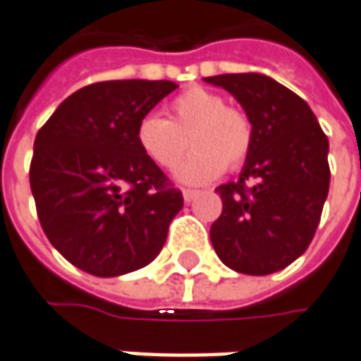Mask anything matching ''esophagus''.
Returning <instances> with one entry per match:
<instances>
[{"label":"esophagus","instance_id":"obj_1","mask_svg":"<svg viewBox=\"0 0 361 361\" xmlns=\"http://www.w3.org/2000/svg\"><path fill=\"white\" fill-rule=\"evenodd\" d=\"M183 202H185V204H190V202H193V200H195V197H197V193L200 192H195V190H183Z\"/></svg>","mask_w":361,"mask_h":361}]
</instances>
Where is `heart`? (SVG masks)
<instances>
[{
	"label": "heart",
	"instance_id": "1",
	"mask_svg": "<svg viewBox=\"0 0 361 361\" xmlns=\"http://www.w3.org/2000/svg\"><path fill=\"white\" fill-rule=\"evenodd\" d=\"M169 119L147 114L135 128L137 145L152 164L171 169L185 154L190 135L193 152L176 171L185 185L218 180L226 168H238L250 156L254 128L250 118L226 106V99L205 87H190L168 107Z\"/></svg>",
	"mask_w": 361,
	"mask_h": 361
}]
</instances>
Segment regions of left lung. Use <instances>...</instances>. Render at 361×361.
Returning a JSON list of instances; mask_svg holds the SVG:
<instances>
[{
  "mask_svg": "<svg viewBox=\"0 0 361 361\" xmlns=\"http://www.w3.org/2000/svg\"><path fill=\"white\" fill-rule=\"evenodd\" d=\"M205 83L230 92L254 128L240 180L219 185L221 216L209 230L218 257L238 274L267 276L307 250L329 190V143L314 111L262 73H224Z\"/></svg>",
  "mask_w": 361,
  "mask_h": 361,
  "instance_id": "8db88e82",
  "label": "left lung"
}]
</instances>
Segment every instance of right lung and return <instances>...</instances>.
I'll return each mask as SVG.
<instances>
[{
	"mask_svg": "<svg viewBox=\"0 0 361 361\" xmlns=\"http://www.w3.org/2000/svg\"><path fill=\"white\" fill-rule=\"evenodd\" d=\"M173 81L78 90L37 131L30 183L47 240L69 264L116 278L156 259L183 195L137 145L135 128Z\"/></svg>",
	"mask_w": 361,
	"mask_h": 361,
	"instance_id": "obj_1",
	"label": "right lung"
}]
</instances>
